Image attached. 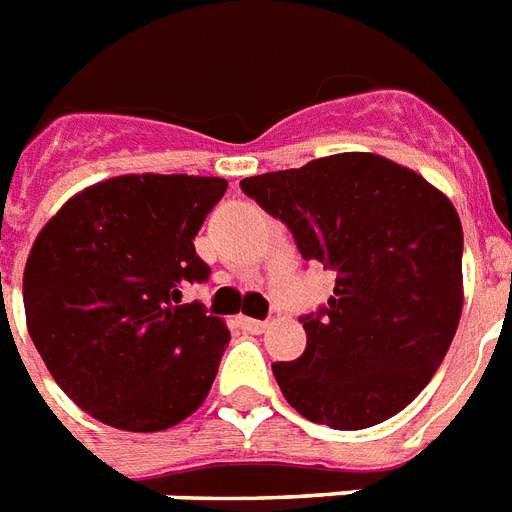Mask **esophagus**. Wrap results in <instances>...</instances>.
I'll return each instance as SVG.
<instances>
[{"mask_svg":"<svg viewBox=\"0 0 512 512\" xmlns=\"http://www.w3.org/2000/svg\"><path fill=\"white\" fill-rule=\"evenodd\" d=\"M241 327L247 329V332H252V335H260V332H265V329H268V321L241 319Z\"/></svg>","mask_w":512,"mask_h":512,"instance_id":"1","label":"esophagus"}]
</instances>
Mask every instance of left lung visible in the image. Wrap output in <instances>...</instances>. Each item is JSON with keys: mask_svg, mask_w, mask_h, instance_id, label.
Wrapping results in <instances>:
<instances>
[{"mask_svg": "<svg viewBox=\"0 0 512 512\" xmlns=\"http://www.w3.org/2000/svg\"><path fill=\"white\" fill-rule=\"evenodd\" d=\"M241 191L287 225L335 295L300 316L303 356L273 364L305 420L372 428L412 404L462 313V223L444 193L377 154H337L244 177Z\"/></svg>", "mask_w": 512, "mask_h": 512, "instance_id": "1", "label": "left lung"}]
</instances>
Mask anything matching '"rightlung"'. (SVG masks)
<instances>
[{
    "mask_svg": "<svg viewBox=\"0 0 512 512\" xmlns=\"http://www.w3.org/2000/svg\"><path fill=\"white\" fill-rule=\"evenodd\" d=\"M225 188L223 177H111L36 236L23 273L28 335L95 420L154 433L207 398L231 335L180 300L185 284L209 279L193 239Z\"/></svg>",
    "mask_w": 512,
    "mask_h": 512,
    "instance_id": "add662e5",
    "label": "right lung"
}]
</instances>
